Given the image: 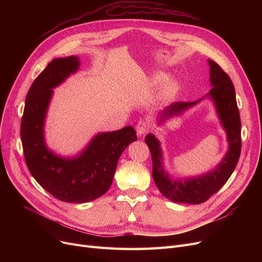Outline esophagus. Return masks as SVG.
Wrapping results in <instances>:
<instances>
[{
	"mask_svg": "<svg viewBox=\"0 0 262 262\" xmlns=\"http://www.w3.org/2000/svg\"><path fill=\"white\" fill-rule=\"evenodd\" d=\"M148 129H149V126H148V123L146 121L140 120L138 123H137L136 130H137V134H138L139 136L144 135Z\"/></svg>",
	"mask_w": 262,
	"mask_h": 262,
	"instance_id": "obj_1",
	"label": "esophagus"
}]
</instances>
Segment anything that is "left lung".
I'll list each match as a JSON object with an SVG mask.
<instances>
[{
	"label": "left lung",
	"instance_id": "8db88e82",
	"mask_svg": "<svg viewBox=\"0 0 262 262\" xmlns=\"http://www.w3.org/2000/svg\"><path fill=\"white\" fill-rule=\"evenodd\" d=\"M210 66V82L212 88L208 96L215 104L216 112L227 134L228 152L221 163L211 172L187 180H172L162 166V153L159 141L153 134L145 137L153 160V178L162 193L172 202L201 204L207 201L221 189L235 171L241 153V120L236 101L235 87L227 73L215 61L208 60ZM196 102H176L164 109L161 120L182 114Z\"/></svg>",
	"mask_w": 262,
	"mask_h": 262
}]
</instances>
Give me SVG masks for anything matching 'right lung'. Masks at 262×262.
<instances>
[{
  "mask_svg": "<svg viewBox=\"0 0 262 262\" xmlns=\"http://www.w3.org/2000/svg\"><path fill=\"white\" fill-rule=\"evenodd\" d=\"M76 56L53 59L34 80L25 99L21 140L26 166L37 183L66 203H87L105 194L112 186L118 160L137 140L134 127L96 135L75 158H62L47 147L43 125L53 88L77 71Z\"/></svg>",
  "mask_w": 262,
  "mask_h": 262,
  "instance_id": "obj_1",
  "label": "right lung"
}]
</instances>
